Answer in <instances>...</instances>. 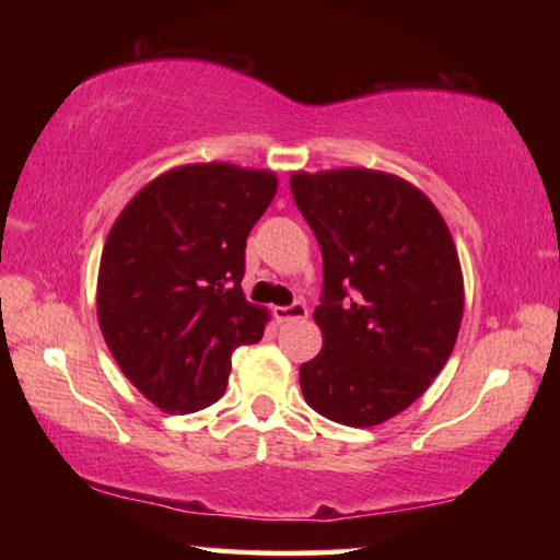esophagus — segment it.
Instances as JSON below:
<instances>
[{
	"mask_svg": "<svg viewBox=\"0 0 560 560\" xmlns=\"http://www.w3.org/2000/svg\"><path fill=\"white\" fill-rule=\"evenodd\" d=\"M273 316H277L279 324H289V320H303L308 316V308L306 303H291V306H277L273 308Z\"/></svg>",
	"mask_w": 560,
	"mask_h": 560,
	"instance_id": "1",
	"label": "esophagus"
}]
</instances>
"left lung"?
Instances as JSON below:
<instances>
[{
    "mask_svg": "<svg viewBox=\"0 0 560 560\" xmlns=\"http://www.w3.org/2000/svg\"><path fill=\"white\" fill-rule=\"evenodd\" d=\"M291 192L324 254V348L301 365L303 397L328 420L373 428L428 390L457 343V249L438 207L402 177L293 173Z\"/></svg>",
    "mask_w": 560,
    "mask_h": 560,
    "instance_id": "1",
    "label": "left lung"
}]
</instances>
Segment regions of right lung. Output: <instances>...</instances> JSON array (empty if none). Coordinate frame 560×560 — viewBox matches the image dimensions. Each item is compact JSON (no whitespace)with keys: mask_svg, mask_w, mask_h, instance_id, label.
<instances>
[{"mask_svg":"<svg viewBox=\"0 0 560 560\" xmlns=\"http://www.w3.org/2000/svg\"><path fill=\"white\" fill-rule=\"evenodd\" d=\"M277 195L271 170H167L118 214L101 254L98 324L122 375L165 412L220 400L234 348L267 311L244 299L246 236Z\"/></svg>","mask_w":560,"mask_h":560,"instance_id":"obj_1","label":"right lung"}]
</instances>
